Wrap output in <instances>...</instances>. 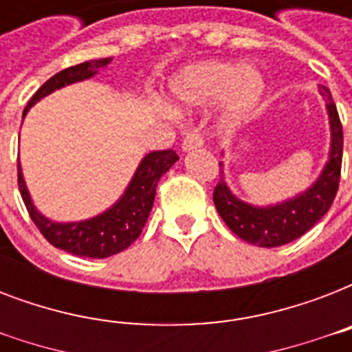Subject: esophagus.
Listing matches in <instances>:
<instances>
[{"instance_id": "esophagus-1", "label": "esophagus", "mask_w": 352, "mask_h": 352, "mask_svg": "<svg viewBox=\"0 0 352 352\" xmlns=\"http://www.w3.org/2000/svg\"><path fill=\"white\" fill-rule=\"evenodd\" d=\"M203 146H204L203 137H201L197 131H193V133H188L186 137H184L181 148L184 153H190V151H193V149H201Z\"/></svg>"}]
</instances>
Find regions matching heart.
<instances>
[{"label":"heart","mask_w":352,"mask_h":352,"mask_svg":"<svg viewBox=\"0 0 352 352\" xmlns=\"http://www.w3.org/2000/svg\"><path fill=\"white\" fill-rule=\"evenodd\" d=\"M170 106L192 111L219 102L225 127H239L250 117L265 93V80L252 65L204 60L181 69L170 80Z\"/></svg>","instance_id":"obj_1"}]
</instances>
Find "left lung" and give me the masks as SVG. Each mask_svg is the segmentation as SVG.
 <instances>
[{"mask_svg":"<svg viewBox=\"0 0 352 352\" xmlns=\"http://www.w3.org/2000/svg\"><path fill=\"white\" fill-rule=\"evenodd\" d=\"M320 95L325 100V109L329 115L331 129V146H329L327 162L322 173L294 197L285 199L279 203L257 206L239 199L230 190L225 181L223 162L221 166V181L214 190V204L226 226L250 245L272 248L287 245L309 232L323 215L327 214L333 204L340 184L342 170V151H344V131L338 111L334 106L331 91L325 85H318ZM225 157V153H221Z\"/></svg>","mask_w":352,"mask_h":352,"instance_id":"1","label":"left lung"}]
</instances>
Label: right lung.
<instances>
[{
	"mask_svg": "<svg viewBox=\"0 0 352 352\" xmlns=\"http://www.w3.org/2000/svg\"><path fill=\"white\" fill-rule=\"evenodd\" d=\"M113 58H98L89 62L78 63L73 67H67L56 73L47 80L40 89L36 91L25 107V115L34 106L36 102L45 98L54 91L62 89L65 85L84 82L93 78L98 71L106 69L111 63ZM179 157L173 149L164 151H151L140 160L137 170L133 173L131 181L126 186L118 201L104 210L102 214L82 221H52L41 214L32 203L29 188L25 184L23 171L18 160V184L19 193L23 199L25 206L29 210L30 219L34 221L38 230L43 234L52 246L60 250L80 257H91V259H104V257L115 256L118 252L126 250L133 241L137 239L144 225L149 217V212L153 208L155 193H157V182L171 166L175 164Z\"/></svg>",
	"mask_w": 352,
	"mask_h": 352,
	"instance_id": "1",
	"label": "right lung"
}]
</instances>
